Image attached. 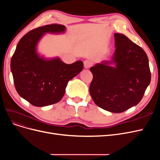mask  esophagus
I'll use <instances>...</instances> for the list:
<instances>
[{
  "mask_svg": "<svg viewBox=\"0 0 160 160\" xmlns=\"http://www.w3.org/2000/svg\"><path fill=\"white\" fill-rule=\"evenodd\" d=\"M83 64H84V67L85 69H89V67L92 65V62L89 60H85L83 62Z\"/></svg>",
  "mask_w": 160,
  "mask_h": 160,
  "instance_id": "1",
  "label": "esophagus"
}]
</instances>
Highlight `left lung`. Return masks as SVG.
Returning a JSON list of instances; mask_svg holds the SVG:
<instances>
[{
  "instance_id": "8db88e82",
  "label": "left lung",
  "mask_w": 160,
  "mask_h": 160,
  "mask_svg": "<svg viewBox=\"0 0 160 160\" xmlns=\"http://www.w3.org/2000/svg\"><path fill=\"white\" fill-rule=\"evenodd\" d=\"M115 51L109 61L90 68L89 93L94 103L106 111L122 113L142 100L151 81L149 61L142 47L123 34L115 33Z\"/></svg>"
}]
</instances>
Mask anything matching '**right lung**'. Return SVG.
I'll list each match as a JSON object with an SVG mask.
<instances>
[{"label":"right lung","mask_w":160,"mask_h":160,"mask_svg":"<svg viewBox=\"0 0 160 160\" xmlns=\"http://www.w3.org/2000/svg\"><path fill=\"white\" fill-rule=\"evenodd\" d=\"M65 29L64 25L52 24L29 31L19 41L12 57L11 69L17 93L36 107L59 102L68 82L83 70L81 61L66 64L59 57L46 59L37 51L45 33H61Z\"/></svg>","instance_id":"1"}]
</instances>
